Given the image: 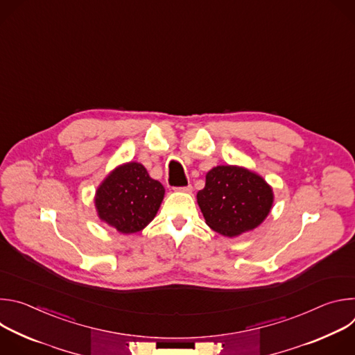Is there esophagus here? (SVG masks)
I'll return each instance as SVG.
<instances>
[{"instance_id": "obj_1", "label": "esophagus", "mask_w": 355, "mask_h": 355, "mask_svg": "<svg viewBox=\"0 0 355 355\" xmlns=\"http://www.w3.org/2000/svg\"><path fill=\"white\" fill-rule=\"evenodd\" d=\"M175 191H178V192H192V187H191V184H188L187 187H178V188H174Z\"/></svg>"}]
</instances>
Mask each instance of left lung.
Masks as SVG:
<instances>
[{"label":"left lung","mask_w":355,"mask_h":355,"mask_svg":"<svg viewBox=\"0 0 355 355\" xmlns=\"http://www.w3.org/2000/svg\"><path fill=\"white\" fill-rule=\"evenodd\" d=\"M205 223L225 237H237L259 227L274 204L271 185L241 166H216L207 173L196 193Z\"/></svg>","instance_id":"8db88e82"}]
</instances>
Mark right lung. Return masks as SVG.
I'll list each match as a JSON object with an SVG mask.
<instances>
[{"label": "right lung", "mask_w": 355, "mask_h": 355, "mask_svg": "<svg viewBox=\"0 0 355 355\" xmlns=\"http://www.w3.org/2000/svg\"><path fill=\"white\" fill-rule=\"evenodd\" d=\"M166 189L143 164L123 163L115 167L95 191L94 204L101 222L122 234L143 230L157 215Z\"/></svg>", "instance_id": "add662e5"}]
</instances>
